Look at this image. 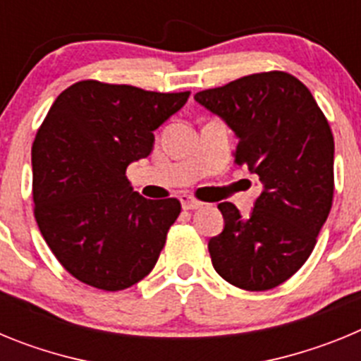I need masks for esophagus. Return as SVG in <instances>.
<instances>
[{
    "label": "esophagus",
    "mask_w": 361,
    "mask_h": 361,
    "mask_svg": "<svg viewBox=\"0 0 361 361\" xmlns=\"http://www.w3.org/2000/svg\"><path fill=\"white\" fill-rule=\"evenodd\" d=\"M180 200H183V208L188 209V212H191V209L202 208V202L197 199H193V197H190V195H183V199Z\"/></svg>",
    "instance_id": "1"
}]
</instances>
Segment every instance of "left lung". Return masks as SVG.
Returning <instances> with one entry per match:
<instances>
[{
  "mask_svg": "<svg viewBox=\"0 0 361 361\" xmlns=\"http://www.w3.org/2000/svg\"><path fill=\"white\" fill-rule=\"evenodd\" d=\"M195 101L235 132V162L262 183L247 216L219 204L224 229L208 242L213 267L245 291L276 288L304 266L333 206L329 123L307 86L276 70L202 90Z\"/></svg>",
  "mask_w": 361,
  "mask_h": 361,
  "instance_id": "1",
  "label": "left lung"
}]
</instances>
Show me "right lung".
<instances>
[{
	"label": "right lung",
	"instance_id": "add662e5",
	"mask_svg": "<svg viewBox=\"0 0 361 361\" xmlns=\"http://www.w3.org/2000/svg\"><path fill=\"white\" fill-rule=\"evenodd\" d=\"M188 97L79 81L50 106L32 145L34 215L57 260L82 283L121 291L157 264L180 202L139 195L126 168L148 157L153 132Z\"/></svg>",
	"mask_w": 361,
	"mask_h": 361
}]
</instances>
